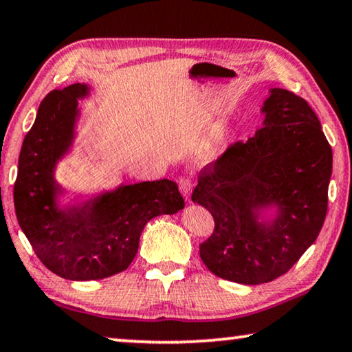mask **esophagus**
<instances>
[{
  "label": "esophagus",
  "mask_w": 352,
  "mask_h": 352,
  "mask_svg": "<svg viewBox=\"0 0 352 352\" xmlns=\"http://www.w3.org/2000/svg\"><path fill=\"white\" fill-rule=\"evenodd\" d=\"M177 182H179V190H181V193L188 199V201H190V193H192V188H193L192 177L181 176L179 181H177Z\"/></svg>",
  "instance_id": "esophagus-1"
}]
</instances>
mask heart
I'll list each match as a JSON object with an SVG mask.
<instances>
[{
	"label": "heart",
	"mask_w": 352,
	"mask_h": 352,
	"mask_svg": "<svg viewBox=\"0 0 352 352\" xmlns=\"http://www.w3.org/2000/svg\"><path fill=\"white\" fill-rule=\"evenodd\" d=\"M221 140H223V138H221V135H219V137L214 140V143L209 146V149H208V154H215V153H217V149H219V144L221 143Z\"/></svg>",
	"instance_id": "obj_1"
}]
</instances>
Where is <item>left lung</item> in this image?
<instances>
[{
	"label": "left lung",
	"mask_w": 352,
	"mask_h": 352,
	"mask_svg": "<svg viewBox=\"0 0 352 352\" xmlns=\"http://www.w3.org/2000/svg\"><path fill=\"white\" fill-rule=\"evenodd\" d=\"M264 126L236 142L198 175L192 201L214 217L199 255L210 272L244 285L272 282L316 241L327 214L332 148L302 97L274 88ZM277 202L279 219L258 226L252 209Z\"/></svg>",
	"instance_id": "obj_1"
}]
</instances>
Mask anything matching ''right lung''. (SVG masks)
<instances>
[{"label": "right lung", "mask_w": 352, "mask_h": 352, "mask_svg": "<svg viewBox=\"0 0 352 352\" xmlns=\"http://www.w3.org/2000/svg\"><path fill=\"white\" fill-rule=\"evenodd\" d=\"M86 93L88 86L75 83L44 97L21 144L14 184L15 214L36 256L77 282L122 272L137 255L144 225L184 208L176 182L160 179L124 186L82 209H56L53 166L70 144L77 97Z\"/></svg>", "instance_id": "add662e5"}]
</instances>
